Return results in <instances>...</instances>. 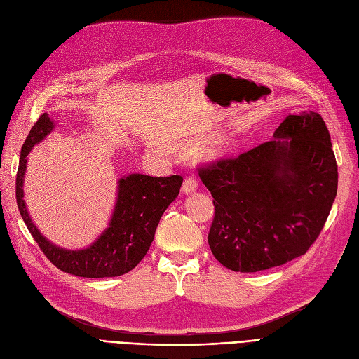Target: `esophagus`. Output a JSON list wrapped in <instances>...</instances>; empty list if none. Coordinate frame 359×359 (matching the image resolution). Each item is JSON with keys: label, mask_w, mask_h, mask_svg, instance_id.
I'll return each mask as SVG.
<instances>
[{"label": "esophagus", "mask_w": 359, "mask_h": 359, "mask_svg": "<svg viewBox=\"0 0 359 359\" xmlns=\"http://www.w3.org/2000/svg\"><path fill=\"white\" fill-rule=\"evenodd\" d=\"M198 181L194 177H187L186 180H184V184H182V191L184 193H193L198 190Z\"/></svg>", "instance_id": "esophagus-1"}]
</instances>
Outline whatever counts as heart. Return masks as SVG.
Instances as JSON below:
<instances>
[{"instance_id":"1","label":"heart","mask_w":359,"mask_h":359,"mask_svg":"<svg viewBox=\"0 0 359 359\" xmlns=\"http://www.w3.org/2000/svg\"><path fill=\"white\" fill-rule=\"evenodd\" d=\"M222 148H223V142H219V140H217V142H214L208 151H210L211 156H214V154L219 153V151H220Z\"/></svg>"}]
</instances>
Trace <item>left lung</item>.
I'll return each instance as SVG.
<instances>
[{"instance_id": "1", "label": "left lung", "mask_w": 359, "mask_h": 359, "mask_svg": "<svg viewBox=\"0 0 359 359\" xmlns=\"http://www.w3.org/2000/svg\"><path fill=\"white\" fill-rule=\"evenodd\" d=\"M214 198L208 244L236 273L280 266L307 253L327 222L339 172L318 112L287 115L274 139L199 168Z\"/></svg>"}]
</instances>
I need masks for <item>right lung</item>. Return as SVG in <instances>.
Masks as SVG:
<instances>
[{
  "mask_svg": "<svg viewBox=\"0 0 359 359\" xmlns=\"http://www.w3.org/2000/svg\"><path fill=\"white\" fill-rule=\"evenodd\" d=\"M55 123L43 114L32 126L22 145L16 175V202L22 220L41 252L58 269L78 277H118L132 271L147 255L163 212L178 196L182 177H149L132 173L118 181L116 203L109 227L82 250L61 248L48 241L32 223L24 201V175L27 156L41 142Z\"/></svg>",
  "mask_w": 359,
  "mask_h": 359,
  "instance_id": "right-lung-1",
  "label": "right lung"
}]
</instances>
